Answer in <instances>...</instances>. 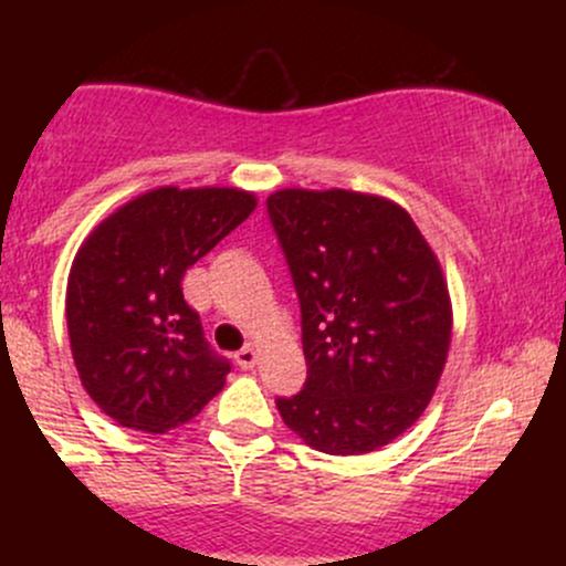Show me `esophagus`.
Wrapping results in <instances>:
<instances>
[{
    "label": "esophagus",
    "instance_id": "esophagus-1",
    "mask_svg": "<svg viewBox=\"0 0 566 566\" xmlns=\"http://www.w3.org/2000/svg\"><path fill=\"white\" fill-rule=\"evenodd\" d=\"M233 359H237V365L242 369H250V367H255L258 354H255V348H252V346H244L242 350H237V356H233Z\"/></svg>",
    "mask_w": 566,
    "mask_h": 566
}]
</instances>
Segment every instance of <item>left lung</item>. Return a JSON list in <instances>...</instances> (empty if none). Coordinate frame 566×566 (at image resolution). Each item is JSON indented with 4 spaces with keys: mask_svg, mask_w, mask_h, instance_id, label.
<instances>
[{
    "mask_svg": "<svg viewBox=\"0 0 566 566\" xmlns=\"http://www.w3.org/2000/svg\"><path fill=\"white\" fill-rule=\"evenodd\" d=\"M301 301L303 391L282 420L327 454L394 441L423 415L444 369L452 308L437 255L394 201L284 188L265 199Z\"/></svg>",
    "mask_w": 566,
    "mask_h": 566,
    "instance_id": "obj_1",
    "label": "left lung"
}]
</instances>
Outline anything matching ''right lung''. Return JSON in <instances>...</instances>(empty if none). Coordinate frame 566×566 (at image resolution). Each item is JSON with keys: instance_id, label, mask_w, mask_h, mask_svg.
I'll use <instances>...</instances> for the list:
<instances>
[{"instance_id": "obj_1", "label": "right lung", "mask_w": 566, "mask_h": 566, "mask_svg": "<svg viewBox=\"0 0 566 566\" xmlns=\"http://www.w3.org/2000/svg\"><path fill=\"white\" fill-rule=\"evenodd\" d=\"M255 210L237 188L165 186L127 201L76 252L66 319L84 391L125 428L165 433L197 418L231 361L207 343L184 274Z\"/></svg>"}]
</instances>
